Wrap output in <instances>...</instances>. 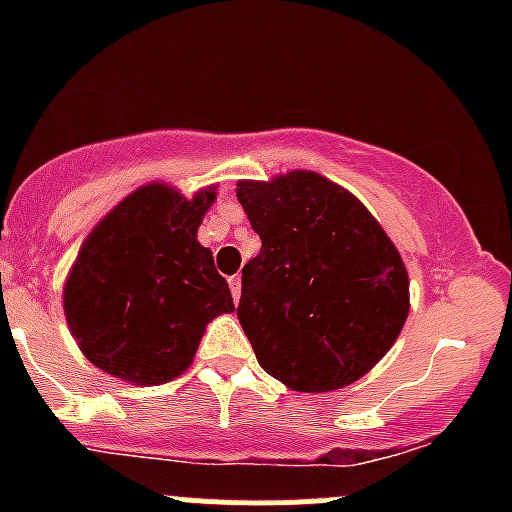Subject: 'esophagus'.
I'll return each mask as SVG.
<instances>
[{
  "label": "esophagus",
  "instance_id": "1",
  "mask_svg": "<svg viewBox=\"0 0 512 512\" xmlns=\"http://www.w3.org/2000/svg\"><path fill=\"white\" fill-rule=\"evenodd\" d=\"M227 282H230L232 299H235V302H237V299H240V292H242V280H240V275H232Z\"/></svg>",
  "mask_w": 512,
  "mask_h": 512
}]
</instances>
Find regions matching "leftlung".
<instances>
[{
  "mask_svg": "<svg viewBox=\"0 0 512 512\" xmlns=\"http://www.w3.org/2000/svg\"><path fill=\"white\" fill-rule=\"evenodd\" d=\"M237 200L262 240L237 304L260 366L294 391L349 386L409 317L399 250L352 193L309 170L240 180Z\"/></svg>",
  "mask_w": 512,
  "mask_h": 512,
  "instance_id": "left-lung-1",
  "label": "left lung"
}]
</instances>
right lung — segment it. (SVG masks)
Masks as SVG:
<instances>
[{
    "label": "right lung",
    "instance_id": "add662e5",
    "mask_svg": "<svg viewBox=\"0 0 512 512\" xmlns=\"http://www.w3.org/2000/svg\"><path fill=\"white\" fill-rule=\"evenodd\" d=\"M213 200V188L188 200L146 185L86 237L64 314L98 369L138 386L170 381L190 366L205 324L235 309L213 252L195 240Z\"/></svg>",
    "mask_w": 512,
    "mask_h": 512
}]
</instances>
